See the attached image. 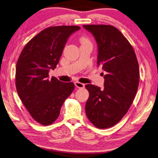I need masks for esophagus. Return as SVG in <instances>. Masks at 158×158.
<instances>
[{"instance_id":"esophagus-1","label":"esophagus","mask_w":158,"mask_h":158,"mask_svg":"<svg viewBox=\"0 0 158 158\" xmlns=\"http://www.w3.org/2000/svg\"><path fill=\"white\" fill-rule=\"evenodd\" d=\"M75 85H76V87H77V88H84L85 87V84L83 83H81V82H75Z\"/></svg>"}]
</instances>
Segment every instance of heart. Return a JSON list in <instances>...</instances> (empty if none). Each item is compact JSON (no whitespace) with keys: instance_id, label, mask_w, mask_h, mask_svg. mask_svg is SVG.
I'll return each mask as SVG.
<instances>
[{"instance_id":"b5f03b06","label":"heart","mask_w":158,"mask_h":158,"mask_svg":"<svg viewBox=\"0 0 158 158\" xmlns=\"http://www.w3.org/2000/svg\"><path fill=\"white\" fill-rule=\"evenodd\" d=\"M81 43L82 44H85V43H88L89 42V40H88V39H87V38H85V37H82V38H81Z\"/></svg>"}]
</instances>
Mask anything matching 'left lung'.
<instances>
[{"label": "left lung", "instance_id": "obj_1", "mask_svg": "<svg viewBox=\"0 0 158 158\" xmlns=\"http://www.w3.org/2000/svg\"><path fill=\"white\" fill-rule=\"evenodd\" d=\"M97 43V66L106 72L104 88L85 85L89 96L87 118L97 128H109L121 120L132 103L139 82L134 49L123 33L110 25H83Z\"/></svg>", "mask_w": 158, "mask_h": 158}]
</instances>
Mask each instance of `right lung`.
<instances>
[{"instance_id":"add662e5","label":"right lung","mask_w":158,"mask_h":158,"mask_svg":"<svg viewBox=\"0 0 158 158\" xmlns=\"http://www.w3.org/2000/svg\"><path fill=\"white\" fill-rule=\"evenodd\" d=\"M77 26L45 28L28 42L16 65V88L31 117L43 125L53 123L64 102L74 89L73 82H63L49 72L59 61L68 38L78 31Z\"/></svg>"}]
</instances>
